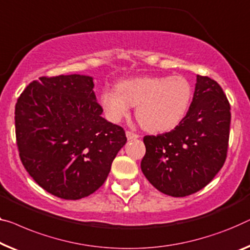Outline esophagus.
Masks as SVG:
<instances>
[{
  "label": "esophagus",
  "instance_id": "obj_1",
  "mask_svg": "<svg viewBox=\"0 0 250 250\" xmlns=\"http://www.w3.org/2000/svg\"><path fill=\"white\" fill-rule=\"evenodd\" d=\"M125 136L128 138V140H132V139H138L139 138V135L132 132V131H125Z\"/></svg>",
  "mask_w": 250,
  "mask_h": 250
}]
</instances>
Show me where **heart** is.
Segmentation results:
<instances>
[{
  "mask_svg": "<svg viewBox=\"0 0 250 250\" xmlns=\"http://www.w3.org/2000/svg\"><path fill=\"white\" fill-rule=\"evenodd\" d=\"M192 86L182 76H150L122 81L117 89L105 88L100 102L107 119L119 122L136 106V118L150 132L168 131L188 112Z\"/></svg>",
  "mask_w": 250,
  "mask_h": 250,
  "instance_id": "b5f03b06",
  "label": "heart"
}]
</instances>
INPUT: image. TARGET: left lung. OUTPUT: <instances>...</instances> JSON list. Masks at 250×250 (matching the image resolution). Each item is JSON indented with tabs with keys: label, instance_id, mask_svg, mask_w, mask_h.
<instances>
[{
	"label": "left lung",
	"instance_id": "1",
	"mask_svg": "<svg viewBox=\"0 0 250 250\" xmlns=\"http://www.w3.org/2000/svg\"><path fill=\"white\" fill-rule=\"evenodd\" d=\"M230 120V104L220 85L197 75L193 101L178 125L163 135L144 137V175L170 196L202 189L226 162Z\"/></svg>",
	"mask_w": 250,
	"mask_h": 250
}]
</instances>
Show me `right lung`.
Returning <instances> with one entry per match:
<instances>
[{
	"label": "right lung",
	"mask_w": 250,
	"mask_h": 250,
	"mask_svg": "<svg viewBox=\"0 0 250 250\" xmlns=\"http://www.w3.org/2000/svg\"><path fill=\"white\" fill-rule=\"evenodd\" d=\"M91 76H42L16 104V136L24 168L48 193L65 200L101 188L119 150L124 128L101 117Z\"/></svg>",
	"instance_id": "obj_1"
}]
</instances>
